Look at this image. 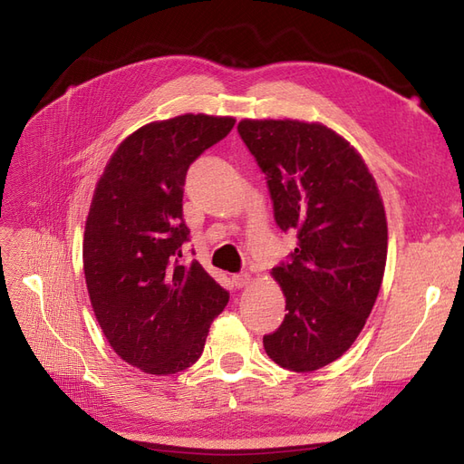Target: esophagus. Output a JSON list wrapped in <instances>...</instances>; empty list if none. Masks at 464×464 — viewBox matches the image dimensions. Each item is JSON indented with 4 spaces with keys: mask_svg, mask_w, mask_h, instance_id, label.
<instances>
[{
    "mask_svg": "<svg viewBox=\"0 0 464 464\" xmlns=\"http://www.w3.org/2000/svg\"><path fill=\"white\" fill-rule=\"evenodd\" d=\"M249 280H251L249 273H237V275H234V276H232V283H234V286H236V288H244V286H247V285H249Z\"/></svg>",
    "mask_w": 464,
    "mask_h": 464,
    "instance_id": "esophagus-1",
    "label": "esophagus"
}]
</instances>
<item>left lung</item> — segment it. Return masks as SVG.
Instances as JSON below:
<instances>
[{"instance_id":"1","label":"left lung","mask_w":464,"mask_h":464,"mask_svg":"<svg viewBox=\"0 0 464 464\" xmlns=\"http://www.w3.org/2000/svg\"><path fill=\"white\" fill-rule=\"evenodd\" d=\"M237 133L265 174L276 227L298 237L273 269L286 315L263 336L265 353L280 368L314 372L353 346L382 288V195L354 147L325 125L242 120Z\"/></svg>"}]
</instances>
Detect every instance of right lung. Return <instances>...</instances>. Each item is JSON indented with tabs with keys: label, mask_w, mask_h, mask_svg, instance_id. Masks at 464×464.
Returning a JSON list of instances; mask_svg holds the SVG:
<instances>
[{
	"label": "right lung",
	"mask_w": 464,
	"mask_h": 464,
	"mask_svg": "<svg viewBox=\"0 0 464 464\" xmlns=\"http://www.w3.org/2000/svg\"><path fill=\"white\" fill-rule=\"evenodd\" d=\"M236 120L186 114L152 121L111 154L98 179L82 240L94 315L133 368L170 375L193 366L230 294L199 261L184 263L188 168Z\"/></svg>",
	"instance_id": "obj_1"
}]
</instances>
